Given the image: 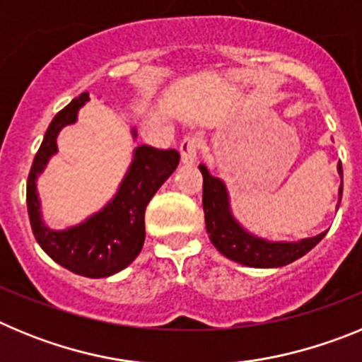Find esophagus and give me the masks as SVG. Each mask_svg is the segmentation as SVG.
Instances as JSON below:
<instances>
[{"instance_id": "1", "label": "esophagus", "mask_w": 362, "mask_h": 362, "mask_svg": "<svg viewBox=\"0 0 362 362\" xmlns=\"http://www.w3.org/2000/svg\"><path fill=\"white\" fill-rule=\"evenodd\" d=\"M197 150H199V139L196 136H187L179 145V152H181V161L185 165H194L197 159Z\"/></svg>"}]
</instances>
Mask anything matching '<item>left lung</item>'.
<instances>
[{
    "instance_id": "obj_1",
    "label": "left lung",
    "mask_w": 362,
    "mask_h": 362,
    "mask_svg": "<svg viewBox=\"0 0 362 362\" xmlns=\"http://www.w3.org/2000/svg\"><path fill=\"white\" fill-rule=\"evenodd\" d=\"M203 174V210L206 232L217 250L235 263L254 268H279L293 263L296 259L308 254L326 232L315 238L300 239L296 243L267 241L254 233L246 232L230 210L228 192L219 177H214L204 165H199ZM339 174L343 177V166L339 163ZM343 196V183L339 188V199Z\"/></svg>"
}]
</instances>
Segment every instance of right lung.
I'll return each mask as SVG.
<instances>
[{
  "instance_id": "right-lung-1",
  "label": "right lung",
  "mask_w": 362,
  "mask_h": 362,
  "mask_svg": "<svg viewBox=\"0 0 362 362\" xmlns=\"http://www.w3.org/2000/svg\"><path fill=\"white\" fill-rule=\"evenodd\" d=\"M86 101L88 92H83L62 112H57L49 124L28 174L27 206L32 232L41 248L66 270L99 279L114 276L139 255L145 243L146 204L177 168L179 152L148 145L137 146L129 170L112 201L79 225L66 230H50L41 219L37 175L57 152V134L66 124L76 123L78 110ZM132 134L136 137V130H132Z\"/></svg>"
}]
</instances>
